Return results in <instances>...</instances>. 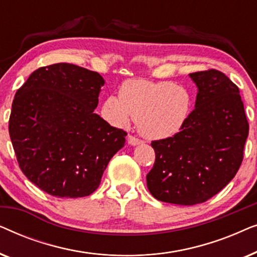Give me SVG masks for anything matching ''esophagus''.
Returning a JSON list of instances; mask_svg holds the SVG:
<instances>
[{
	"instance_id": "obj_1",
	"label": "esophagus",
	"mask_w": 257,
	"mask_h": 257,
	"mask_svg": "<svg viewBox=\"0 0 257 257\" xmlns=\"http://www.w3.org/2000/svg\"><path fill=\"white\" fill-rule=\"evenodd\" d=\"M127 142H128L130 145H132V146H137V145H139V144H143V140L136 138L135 136H128L127 137Z\"/></svg>"
}]
</instances>
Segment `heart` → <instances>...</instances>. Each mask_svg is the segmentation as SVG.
<instances>
[{
	"label": "heart",
	"mask_w": 257,
	"mask_h": 257,
	"mask_svg": "<svg viewBox=\"0 0 257 257\" xmlns=\"http://www.w3.org/2000/svg\"><path fill=\"white\" fill-rule=\"evenodd\" d=\"M119 94L120 97L111 94L106 98L105 111L119 126L136 119L138 131L147 139L174 136L191 114V92L170 80L128 79L121 84Z\"/></svg>",
	"instance_id": "b5f03b06"
}]
</instances>
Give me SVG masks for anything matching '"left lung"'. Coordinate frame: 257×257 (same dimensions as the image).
<instances>
[{"label": "left lung", "instance_id": "1", "mask_svg": "<svg viewBox=\"0 0 257 257\" xmlns=\"http://www.w3.org/2000/svg\"><path fill=\"white\" fill-rule=\"evenodd\" d=\"M198 86L195 108L180 132L154 140L156 161L147 188L159 201L202 203L229 184L243 160L249 132L240 90L217 70L189 73Z\"/></svg>", "mask_w": 257, "mask_h": 257}]
</instances>
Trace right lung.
Returning a JSON list of instances; mask_svg holds the SVG:
<instances>
[{"instance_id": "add662e5", "label": "right lung", "mask_w": 257, "mask_h": 257, "mask_svg": "<svg viewBox=\"0 0 257 257\" xmlns=\"http://www.w3.org/2000/svg\"><path fill=\"white\" fill-rule=\"evenodd\" d=\"M104 79L69 63L43 66L17 90L9 135L21 171L56 198L96 191L127 133L94 113Z\"/></svg>"}]
</instances>
